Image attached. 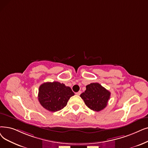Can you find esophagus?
Wrapping results in <instances>:
<instances>
[{"label":"esophagus","instance_id":"1","mask_svg":"<svg viewBox=\"0 0 148 148\" xmlns=\"http://www.w3.org/2000/svg\"><path fill=\"white\" fill-rule=\"evenodd\" d=\"M81 93H82V92H81L80 91H79V92H76L75 94H76V95H80L81 94Z\"/></svg>","mask_w":148,"mask_h":148}]
</instances>
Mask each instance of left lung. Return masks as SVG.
I'll list each match as a JSON object with an SVG mask.
<instances>
[{
    "label": "left lung",
    "instance_id": "obj_1",
    "mask_svg": "<svg viewBox=\"0 0 148 148\" xmlns=\"http://www.w3.org/2000/svg\"><path fill=\"white\" fill-rule=\"evenodd\" d=\"M84 92L80 94L85 105L91 110L100 111L107 106L111 92L98 83H90Z\"/></svg>",
    "mask_w": 148,
    "mask_h": 148
}]
</instances>
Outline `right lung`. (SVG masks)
Instances as JSON below:
<instances>
[{
  "instance_id": "right-lung-1",
  "label": "right lung",
  "mask_w": 148,
  "mask_h": 148,
  "mask_svg": "<svg viewBox=\"0 0 148 148\" xmlns=\"http://www.w3.org/2000/svg\"><path fill=\"white\" fill-rule=\"evenodd\" d=\"M74 95L71 88L63 83L46 82L38 89V100L45 109L51 112H56L66 106L68 100Z\"/></svg>"
}]
</instances>
